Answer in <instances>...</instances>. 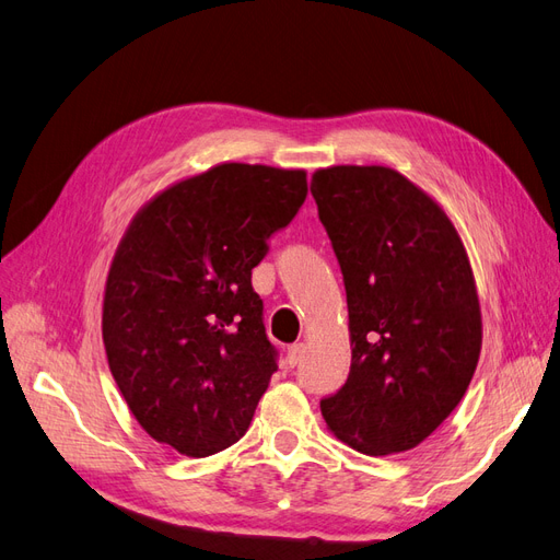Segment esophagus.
Returning <instances> with one entry per match:
<instances>
[{
    "label": "esophagus",
    "instance_id": "34e87169",
    "mask_svg": "<svg viewBox=\"0 0 560 560\" xmlns=\"http://www.w3.org/2000/svg\"><path fill=\"white\" fill-rule=\"evenodd\" d=\"M303 354H306V346H303V343L290 346V348H287V364L296 366L303 360Z\"/></svg>",
    "mask_w": 560,
    "mask_h": 560
}]
</instances>
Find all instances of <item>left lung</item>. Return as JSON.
I'll return each instance as SVG.
<instances>
[{
  "label": "left lung",
  "mask_w": 560,
  "mask_h": 560,
  "mask_svg": "<svg viewBox=\"0 0 560 560\" xmlns=\"http://www.w3.org/2000/svg\"><path fill=\"white\" fill-rule=\"evenodd\" d=\"M341 266L352 362L319 401L327 428L366 455L418 446L465 397L481 352V308L446 212L383 165H334L311 179Z\"/></svg>",
  "instance_id": "left-lung-1"
}]
</instances>
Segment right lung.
<instances>
[{"label": "right lung", "instance_id": "right-lung-1", "mask_svg": "<svg viewBox=\"0 0 560 560\" xmlns=\"http://www.w3.org/2000/svg\"><path fill=\"white\" fill-rule=\"evenodd\" d=\"M308 194L303 171L222 163L135 214L103 303L112 376L149 436L208 457L247 432L278 371L252 268Z\"/></svg>", "mask_w": 560, "mask_h": 560}]
</instances>
